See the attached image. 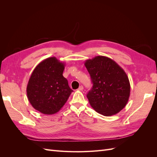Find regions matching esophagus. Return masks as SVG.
Wrapping results in <instances>:
<instances>
[{
    "instance_id": "esophagus-1",
    "label": "esophagus",
    "mask_w": 157,
    "mask_h": 157,
    "mask_svg": "<svg viewBox=\"0 0 157 157\" xmlns=\"http://www.w3.org/2000/svg\"><path fill=\"white\" fill-rule=\"evenodd\" d=\"M83 89H84V88H83L82 86H80L79 88H78V90H79V91H82V90Z\"/></svg>"
}]
</instances>
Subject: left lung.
<instances>
[{
  "instance_id": "8db88e82",
  "label": "left lung",
  "mask_w": 157,
  "mask_h": 157,
  "mask_svg": "<svg viewBox=\"0 0 157 157\" xmlns=\"http://www.w3.org/2000/svg\"><path fill=\"white\" fill-rule=\"evenodd\" d=\"M84 65L93 84L86 96L90 105L104 116L119 113L126 105L130 94V81L124 69L102 56L86 60Z\"/></svg>"
}]
</instances>
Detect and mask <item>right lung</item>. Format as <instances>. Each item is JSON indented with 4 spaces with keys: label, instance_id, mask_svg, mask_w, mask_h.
<instances>
[{
    "label": "right lung",
    "instance_id": "right-lung-1",
    "mask_svg": "<svg viewBox=\"0 0 157 157\" xmlns=\"http://www.w3.org/2000/svg\"><path fill=\"white\" fill-rule=\"evenodd\" d=\"M65 63L56 57L42 61L33 70L27 86L33 107L44 115L58 112L73 90L63 76Z\"/></svg>",
    "mask_w": 157,
    "mask_h": 157
}]
</instances>
